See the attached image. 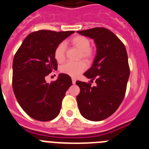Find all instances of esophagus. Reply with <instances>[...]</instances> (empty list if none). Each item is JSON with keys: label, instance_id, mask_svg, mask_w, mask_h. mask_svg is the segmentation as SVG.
<instances>
[{"label": "esophagus", "instance_id": "34e87169", "mask_svg": "<svg viewBox=\"0 0 149 149\" xmlns=\"http://www.w3.org/2000/svg\"><path fill=\"white\" fill-rule=\"evenodd\" d=\"M72 84H75V82H76V79L75 78H72Z\"/></svg>", "mask_w": 149, "mask_h": 149}]
</instances>
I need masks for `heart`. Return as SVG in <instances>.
Listing matches in <instances>:
<instances>
[{
    "label": "heart",
    "mask_w": 149,
    "mask_h": 149,
    "mask_svg": "<svg viewBox=\"0 0 149 149\" xmlns=\"http://www.w3.org/2000/svg\"><path fill=\"white\" fill-rule=\"evenodd\" d=\"M71 42L76 48L81 51L83 57L89 59L92 56V51L90 49V42L87 38L77 36L74 37L71 40ZM65 44L60 43L56 46L54 51V57L58 63H62L65 60ZM86 68V63L84 62H67L61 67V72L63 73L68 74L71 77H77L81 73H82Z\"/></svg>",
    "instance_id": "heart-1"
}]
</instances>
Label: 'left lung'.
<instances>
[{
	"label": "left lung",
	"instance_id": "left-lung-1",
	"mask_svg": "<svg viewBox=\"0 0 149 149\" xmlns=\"http://www.w3.org/2000/svg\"><path fill=\"white\" fill-rule=\"evenodd\" d=\"M93 39L96 54L93 65L84 75L96 85L77 81L81 92L77 102L81 115L98 122L114 113L122 102L130 75L127 51L120 39L104 27L77 31Z\"/></svg>",
	"mask_w": 149,
	"mask_h": 149
}]
</instances>
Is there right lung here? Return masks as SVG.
<instances>
[{"label": "right lung", "mask_w": 149, "mask_h": 149, "mask_svg": "<svg viewBox=\"0 0 149 149\" xmlns=\"http://www.w3.org/2000/svg\"><path fill=\"white\" fill-rule=\"evenodd\" d=\"M74 33L51 30L31 33L14 56L13 92L24 111L36 120L51 121L60 113L62 101L72 86V78L61 73L56 81L48 84L45 77L57 69L54 57L56 46Z\"/></svg>", "instance_id": "1"}]
</instances>
